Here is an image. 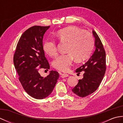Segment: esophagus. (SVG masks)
<instances>
[{"label": "esophagus", "instance_id": "obj_1", "mask_svg": "<svg viewBox=\"0 0 123 123\" xmlns=\"http://www.w3.org/2000/svg\"><path fill=\"white\" fill-rule=\"evenodd\" d=\"M69 76V74H62L61 75V77L62 78H66V77H67Z\"/></svg>", "mask_w": 123, "mask_h": 123}]
</instances>
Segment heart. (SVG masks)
<instances>
[{"label": "heart", "instance_id": "1", "mask_svg": "<svg viewBox=\"0 0 123 123\" xmlns=\"http://www.w3.org/2000/svg\"><path fill=\"white\" fill-rule=\"evenodd\" d=\"M56 36L61 41L69 42L67 54L60 55L55 59L52 65L59 71L66 72L72 66L74 59L80 62L89 56L94 46L93 39L90 34L76 26H71L58 31ZM43 49L45 53L51 57L57 54L55 42L46 40L44 43Z\"/></svg>", "mask_w": 123, "mask_h": 123}]
</instances>
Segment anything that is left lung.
<instances>
[{"mask_svg":"<svg viewBox=\"0 0 123 123\" xmlns=\"http://www.w3.org/2000/svg\"><path fill=\"white\" fill-rule=\"evenodd\" d=\"M95 38V51L88 61L76 69L80 74L83 71V77L72 89V92L80 97L88 96L97 89L105 75L106 53L100 38L95 31H92Z\"/></svg>","mask_w":123,"mask_h":123,"instance_id":"1","label":"left lung"}]
</instances>
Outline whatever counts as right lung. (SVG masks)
<instances>
[{
  "label": "right lung",
  "mask_w": 123,
  "mask_h": 123,
  "mask_svg": "<svg viewBox=\"0 0 123 123\" xmlns=\"http://www.w3.org/2000/svg\"><path fill=\"white\" fill-rule=\"evenodd\" d=\"M49 28V26H34L25 31L14 55L15 68L20 83L28 95L37 99L50 95L59 77L56 71L52 70L45 78L38 72L41 68L49 69L43 49V36Z\"/></svg>",
  "instance_id": "right-lung-1"
}]
</instances>
